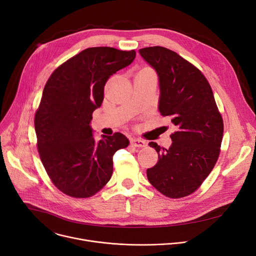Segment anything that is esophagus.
I'll return each instance as SVG.
<instances>
[{"label":"esophagus","instance_id":"obj_1","mask_svg":"<svg viewBox=\"0 0 256 256\" xmlns=\"http://www.w3.org/2000/svg\"><path fill=\"white\" fill-rule=\"evenodd\" d=\"M130 144L136 146V147H144L146 146V142L142 139H137V138H134L130 140Z\"/></svg>","mask_w":256,"mask_h":256}]
</instances>
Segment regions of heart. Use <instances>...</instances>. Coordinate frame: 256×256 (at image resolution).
I'll list each match as a JSON object with an SVG mask.
<instances>
[{"instance_id": "heart-1", "label": "heart", "mask_w": 256, "mask_h": 256, "mask_svg": "<svg viewBox=\"0 0 256 256\" xmlns=\"http://www.w3.org/2000/svg\"><path fill=\"white\" fill-rule=\"evenodd\" d=\"M144 70H148V71H151V70H150V69H144Z\"/></svg>"}]
</instances>
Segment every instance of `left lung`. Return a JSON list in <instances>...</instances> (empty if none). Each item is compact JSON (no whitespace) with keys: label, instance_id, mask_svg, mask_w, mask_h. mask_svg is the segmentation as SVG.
Returning a JSON list of instances; mask_svg holds the SVG:
<instances>
[{"label":"left lung","instance_id":"8db88e82","mask_svg":"<svg viewBox=\"0 0 256 256\" xmlns=\"http://www.w3.org/2000/svg\"><path fill=\"white\" fill-rule=\"evenodd\" d=\"M139 54L158 74L160 114L176 126L168 149L149 143L158 162L147 168V178L164 196L183 198L198 188L217 162L222 118L209 82L194 64L162 46L142 48Z\"/></svg>","mask_w":256,"mask_h":256}]
</instances>
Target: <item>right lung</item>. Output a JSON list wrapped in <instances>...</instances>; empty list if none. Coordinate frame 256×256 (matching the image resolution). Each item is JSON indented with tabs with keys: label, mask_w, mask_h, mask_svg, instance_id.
I'll return each mask as SVG.
<instances>
[{
	"label": "right lung",
	"mask_w": 256,
	"mask_h": 256,
	"mask_svg": "<svg viewBox=\"0 0 256 256\" xmlns=\"http://www.w3.org/2000/svg\"><path fill=\"white\" fill-rule=\"evenodd\" d=\"M136 51L92 47L51 74L35 116L38 151L52 183L73 198H90L113 173L114 153L128 146L122 132L94 137L92 112L104 100L109 77L130 64Z\"/></svg>",
	"instance_id": "right-lung-1"
}]
</instances>
